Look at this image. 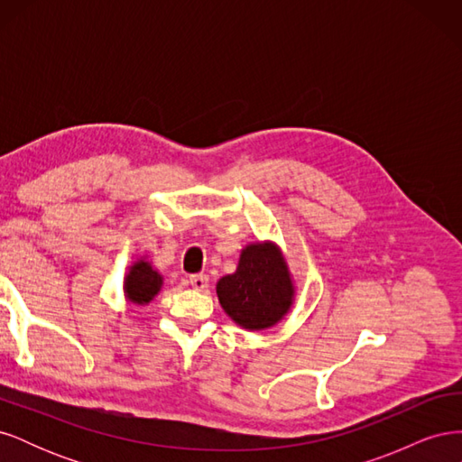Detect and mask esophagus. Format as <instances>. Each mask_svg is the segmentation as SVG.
Instances as JSON below:
<instances>
[{
  "mask_svg": "<svg viewBox=\"0 0 462 462\" xmlns=\"http://www.w3.org/2000/svg\"><path fill=\"white\" fill-rule=\"evenodd\" d=\"M189 283L197 291H204L208 287V283H209V279L204 273H194V275L189 277Z\"/></svg>",
  "mask_w": 462,
  "mask_h": 462,
  "instance_id": "esophagus-1",
  "label": "esophagus"
}]
</instances>
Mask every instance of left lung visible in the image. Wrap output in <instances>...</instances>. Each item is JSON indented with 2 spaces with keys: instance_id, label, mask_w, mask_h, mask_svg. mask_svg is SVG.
I'll list each match as a JSON object with an SVG mask.
<instances>
[{
  "instance_id": "obj_1",
  "label": "left lung",
  "mask_w": 462,
  "mask_h": 462,
  "mask_svg": "<svg viewBox=\"0 0 462 462\" xmlns=\"http://www.w3.org/2000/svg\"><path fill=\"white\" fill-rule=\"evenodd\" d=\"M292 282L285 258L275 245H248L236 272L217 282V299L235 324L245 329L275 326L292 304Z\"/></svg>"
}]
</instances>
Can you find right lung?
I'll list each match as a JSON object with an SVG mask.
<instances>
[{"instance_id":"obj_1","label":"right lung","mask_w":462,"mask_h":462,"mask_svg":"<svg viewBox=\"0 0 462 462\" xmlns=\"http://www.w3.org/2000/svg\"><path fill=\"white\" fill-rule=\"evenodd\" d=\"M163 277L144 260L131 265V272L125 277V295L134 304H148L158 295Z\"/></svg>"}]
</instances>
